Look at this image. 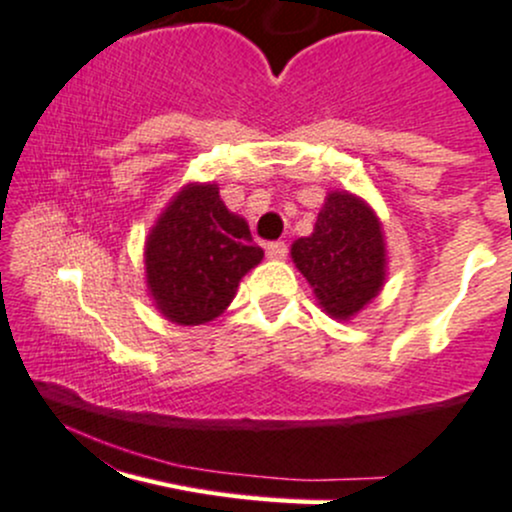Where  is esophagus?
<instances>
[{
  "label": "esophagus",
  "instance_id": "obj_1",
  "mask_svg": "<svg viewBox=\"0 0 512 512\" xmlns=\"http://www.w3.org/2000/svg\"><path fill=\"white\" fill-rule=\"evenodd\" d=\"M288 254V246L283 241H268L266 244V256L268 258H283Z\"/></svg>",
  "mask_w": 512,
  "mask_h": 512
}]
</instances>
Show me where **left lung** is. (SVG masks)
Wrapping results in <instances>:
<instances>
[{"mask_svg": "<svg viewBox=\"0 0 512 512\" xmlns=\"http://www.w3.org/2000/svg\"><path fill=\"white\" fill-rule=\"evenodd\" d=\"M291 254L320 305L337 320L352 318L382 288V226L352 194H330L313 234L295 241Z\"/></svg>", "mask_w": 512, "mask_h": 512, "instance_id": "1", "label": "left lung"}]
</instances>
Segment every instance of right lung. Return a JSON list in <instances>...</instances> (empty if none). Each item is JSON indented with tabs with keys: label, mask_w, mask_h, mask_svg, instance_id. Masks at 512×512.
Returning a JSON list of instances; mask_svg holds the SVG:
<instances>
[{
	"label": "right lung",
	"mask_w": 512,
	"mask_h": 512,
	"mask_svg": "<svg viewBox=\"0 0 512 512\" xmlns=\"http://www.w3.org/2000/svg\"><path fill=\"white\" fill-rule=\"evenodd\" d=\"M249 226L219 199L217 184H189L157 219L145 249L147 286L179 325L224 313L246 271L263 258Z\"/></svg>",
	"instance_id": "right-lung-1"
}]
</instances>
